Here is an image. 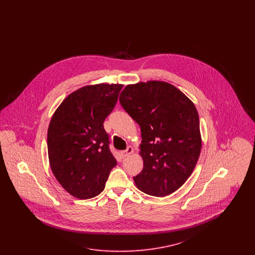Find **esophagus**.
Returning <instances> with one entry per match:
<instances>
[{
	"label": "esophagus",
	"instance_id": "obj_1",
	"mask_svg": "<svg viewBox=\"0 0 255 255\" xmlns=\"http://www.w3.org/2000/svg\"><path fill=\"white\" fill-rule=\"evenodd\" d=\"M133 148L132 146H129L126 150H124V151H122L120 154H121V156H122V158H127L130 154H132L133 153Z\"/></svg>",
	"mask_w": 255,
	"mask_h": 255
}]
</instances>
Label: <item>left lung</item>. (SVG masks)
Returning <instances> with one entry per match:
<instances>
[{
  "instance_id": "1",
  "label": "left lung",
  "mask_w": 255,
  "mask_h": 255,
  "mask_svg": "<svg viewBox=\"0 0 255 255\" xmlns=\"http://www.w3.org/2000/svg\"><path fill=\"white\" fill-rule=\"evenodd\" d=\"M120 102L141 131L143 169L133 177L136 187L156 197L175 192L192 174L201 153L194 103L163 81L127 85Z\"/></svg>"
}]
</instances>
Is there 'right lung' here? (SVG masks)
Returning <instances> with one entry per match:
<instances>
[{"label":"right lung","mask_w":255,"mask_h":255,"mask_svg":"<svg viewBox=\"0 0 255 255\" xmlns=\"http://www.w3.org/2000/svg\"><path fill=\"white\" fill-rule=\"evenodd\" d=\"M122 87H82L63 100L49 122L50 168L62 187L75 198L100 194L117 165L103 122L115 108Z\"/></svg>","instance_id":"add662e5"}]
</instances>
